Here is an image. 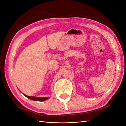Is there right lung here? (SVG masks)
<instances>
[{
  "instance_id": "1",
  "label": "right lung",
  "mask_w": 126,
  "mask_h": 126,
  "mask_svg": "<svg viewBox=\"0 0 126 126\" xmlns=\"http://www.w3.org/2000/svg\"><path fill=\"white\" fill-rule=\"evenodd\" d=\"M20 92H21V91H20ZM23 94L24 96H25L27 98L30 99V100L37 101H45L46 100H48V99H49V97H34V96H27V95H26L24 94Z\"/></svg>"
}]
</instances>
